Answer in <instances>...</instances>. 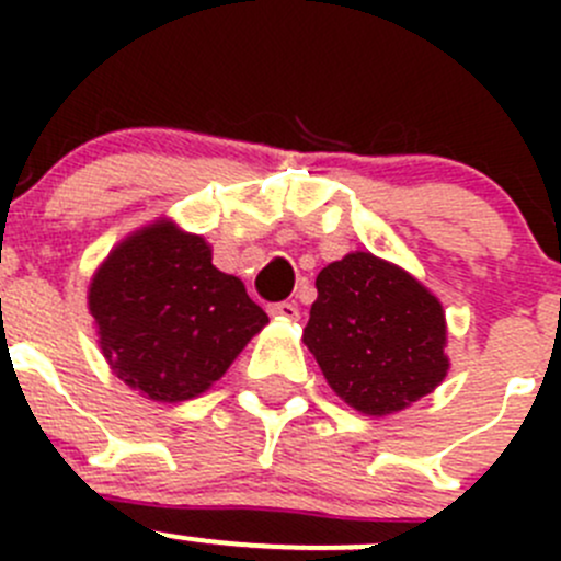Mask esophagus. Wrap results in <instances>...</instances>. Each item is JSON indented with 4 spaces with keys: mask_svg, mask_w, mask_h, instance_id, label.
<instances>
[{
    "mask_svg": "<svg viewBox=\"0 0 561 561\" xmlns=\"http://www.w3.org/2000/svg\"><path fill=\"white\" fill-rule=\"evenodd\" d=\"M268 314H271V317H279V320H298V317H301V312H298L296 304H290V301L271 304Z\"/></svg>",
    "mask_w": 561,
    "mask_h": 561,
    "instance_id": "obj_1",
    "label": "esophagus"
}]
</instances>
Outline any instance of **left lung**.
Segmentation results:
<instances>
[{
  "label": "left lung",
  "instance_id": "8db88e82",
  "mask_svg": "<svg viewBox=\"0 0 561 561\" xmlns=\"http://www.w3.org/2000/svg\"><path fill=\"white\" fill-rule=\"evenodd\" d=\"M304 344L339 399L390 415L448 375L443 304L399 265L350 252L317 274Z\"/></svg>",
  "mask_w": 561,
  "mask_h": 561
}]
</instances>
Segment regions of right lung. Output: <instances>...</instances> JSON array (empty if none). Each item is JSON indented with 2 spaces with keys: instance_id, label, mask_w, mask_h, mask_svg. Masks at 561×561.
Returning a JSON list of instances; mask_svg holds the SVG:
<instances>
[{
  "instance_id": "right-lung-1",
  "label": "right lung",
  "mask_w": 561,
  "mask_h": 561,
  "mask_svg": "<svg viewBox=\"0 0 561 561\" xmlns=\"http://www.w3.org/2000/svg\"><path fill=\"white\" fill-rule=\"evenodd\" d=\"M89 312L113 375L168 404L211 388L268 322L244 282L211 263V247L168 219L107 254Z\"/></svg>"
}]
</instances>
